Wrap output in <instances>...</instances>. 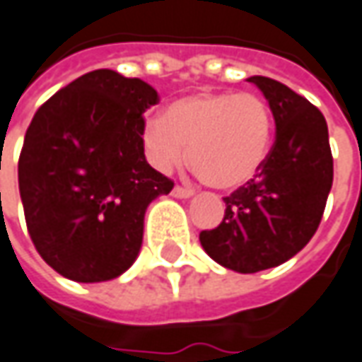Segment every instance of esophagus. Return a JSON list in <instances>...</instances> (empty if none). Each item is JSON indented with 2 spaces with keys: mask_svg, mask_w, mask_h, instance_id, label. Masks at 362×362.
I'll return each mask as SVG.
<instances>
[{
  "mask_svg": "<svg viewBox=\"0 0 362 362\" xmlns=\"http://www.w3.org/2000/svg\"><path fill=\"white\" fill-rule=\"evenodd\" d=\"M193 189H189V187H183V185H175L173 187V195L179 199H189V197H193Z\"/></svg>",
  "mask_w": 362,
  "mask_h": 362,
  "instance_id": "obj_1",
  "label": "esophagus"
}]
</instances>
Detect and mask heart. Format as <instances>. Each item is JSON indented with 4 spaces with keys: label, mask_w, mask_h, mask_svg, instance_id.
Returning <instances> with one entry per match:
<instances>
[{
    "label": "heart",
    "mask_w": 362,
    "mask_h": 362,
    "mask_svg": "<svg viewBox=\"0 0 362 362\" xmlns=\"http://www.w3.org/2000/svg\"><path fill=\"white\" fill-rule=\"evenodd\" d=\"M273 141V113L257 93L203 91L183 97L143 125L145 153L157 169L185 161L205 185L237 189L253 181Z\"/></svg>",
    "instance_id": "heart-1"
}]
</instances>
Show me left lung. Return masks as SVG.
<instances>
[{"mask_svg":"<svg viewBox=\"0 0 362 362\" xmlns=\"http://www.w3.org/2000/svg\"><path fill=\"white\" fill-rule=\"evenodd\" d=\"M269 101L275 143L253 181L225 201V217L199 233L211 259L237 273H257L297 255L319 229L333 185V153L322 113L271 77H249Z\"/></svg>","mask_w":362,"mask_h":362,"instance_id":"8db88e82","label":"left lung"}]
</instances>
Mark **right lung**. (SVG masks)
Segmentation results:
<instances>
[{
  "mask_svg": "<svg viewBox=\"0 0 362 362\" xmlns=\"http://www.w3.org/2000/svg\"><path fill=\"white\" fill-rule=\"evenodd\" d=\"M157 103L141 79L95 69L31 119L17 163L19 195L37 253L63 277L109 281L139 253L147 205L173 189L145 159L143 113Z\"/></svg>",
  "mask_w": 362,
  "mask_h": 362,
  "instance_id": "obj_1",
  "label": "right lung"
}]
</instances>
